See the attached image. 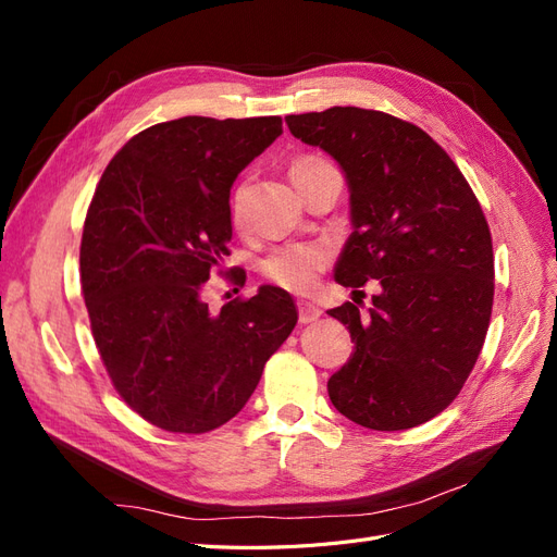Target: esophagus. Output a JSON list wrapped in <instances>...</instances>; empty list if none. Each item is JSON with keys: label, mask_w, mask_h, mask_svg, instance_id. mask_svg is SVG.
<instances>
[{"label": "esophagus", "mask_w": 557, "mask_h": 557, "mask_svg": "<svg viewBox=\"0 0 557 557\" xmlns=\"http://www.w3.org/2000/svg\"><path fill=\"white\" fill-rule=\"evenodd\" d=\"M297 311H299V323H313V320L320 318V311L313 301H307V299H299L297 301Z\"/></svg>", "instance_id": "34e87169"}]
</instances>
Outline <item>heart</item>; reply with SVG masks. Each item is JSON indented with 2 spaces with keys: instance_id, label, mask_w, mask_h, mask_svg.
<instances>
[{
  "instance_id": "heart-1",
  "label": "heart",
  "mask_w": 557,
  "mask_h": 557,
  "mask_svg": "<svg viewBox=\"0 0 557 557\" xmlns=\"http://www.w3.org/2000/svg\"><path fill=\"white\" fill-rule=\"evenodd\" d=\"M323 162L318 158H297L290 166V176H295L301 170H309V166ZM244 193L246 188L234 190L232 195V205L230 213L232 221L239 223L242 221V207H244ZM327 262V250L318 244H299V246H285L274 250L262 262V272L267 278H272L274 283L283 285V288L295 290V293H309L313 290V285L318 283L320 272Z\"/></svg>"
}]
</instances>
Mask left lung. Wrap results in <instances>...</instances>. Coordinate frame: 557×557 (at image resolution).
I'll list each match as a JSON object with an SVG mask.
<instances>
[{"instance_id":"left-lung-1","label":"left lung","mask_w":557,"mask_h":557,"mask_svg":"<svg viewBox=\"0 0 557 557\" xmlns=\"http://www.w3.org/2000/svg\"><path fill=\"white\" fill-rule=\"evenodd\" d=\"M285 123L348 183L336 283L379 285L367 315L356 297L327 311L356 342L327 381L334 409L381 432L428 423L462 391L491 323L493 239L479 199L446 150L395 115L332 107Z\"/></svg>"}]
</instances>
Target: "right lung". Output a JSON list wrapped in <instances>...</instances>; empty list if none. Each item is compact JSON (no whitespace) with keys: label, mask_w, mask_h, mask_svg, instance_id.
Instances as JSON below:
<instances>
[{"label":"right lung","mask_w":557,"mask_h":557,"mask_svg":"<svg viewBox=\"0 0 557 557\" xmlns=\"http://www.w3.org/2000/svg\"><path fill=\"white\" fill-rule=\"evenodd\" d=\"M281 134L278 115H185L132 137L99 178L81 239L92 336L117 395L166 432L225 425L297 325L274 285L218 313L201 299L230 256L232 183Z\"/></svg>","instance_id":"right-lung-1"}]
</instances>
